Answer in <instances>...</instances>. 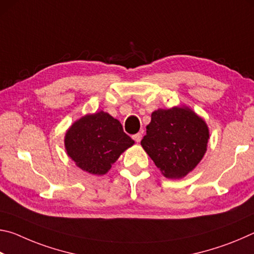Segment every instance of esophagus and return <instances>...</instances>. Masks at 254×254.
<instances>
[{
    "mask_svg": "<svg viewBox=\"0 0 254 254\" xmlns=\"http://www.w3.org/2000/svg\"><path fill=\"white\" fill-rule=\"evenodd\" d=\"M141 139H142V134H141V133H136V134L133 135V140H134L136 143H139Z\"/></svg>",
    "mask_w": 254,
    "mask_h": 254,
    "instance_id": "obj_1",
    "label": "esophagus"
}]
</instances>
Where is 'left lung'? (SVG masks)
<instances>
[{
  "mask_svg": "<svg viewBox=\"0 0 254 254\" xmlns=\"http://www.w3.org/2000/svg\"><path fill=\"white\" fill-rule=\"evenodd\" d=\"M208 139L207 124L184 105L152 112L141 145L166 178L180 179L203 159Z\"/></svg>",
  "mask_w": 254,
  "mask_h": 254,
  "instance_id": "obj_1",
  "label": "left lung"
}]
</instances>
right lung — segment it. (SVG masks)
<instances>
[{"instance_id": "right-lung-1", "label": "right lung", "mask_w": 254, "mask_h": 254, "mask_svg": "<svg viewBox=\"0 0 254 254\" xmlns=\"http://www.w3.org/2000/svg\"><path fill=\"white\" fill-rule=\"evenodd\" d=\"M64 141L68 157L76 166L96 176L109 173L119 157L134 144L119 120L104 111L77 120L66 131Z\"/></svg>"}]
</instances>
